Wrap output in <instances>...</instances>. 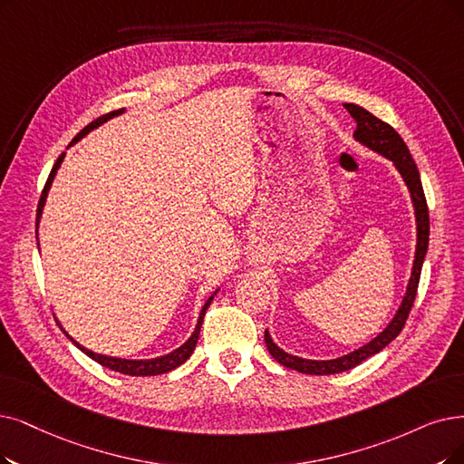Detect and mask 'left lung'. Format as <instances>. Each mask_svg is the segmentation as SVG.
<instances>
[{
	"mask_svg": "<svg viewBox=\"0 0 464 464\" xmlns=\"http://www.w3.org/2000/svg\"><path fill=\"white\" fill-rule=\"evenodd\" d=\"M348 110V114L356 120V131L354 137L362 144H365L372 150L386 156L388 160H392L396 165V169L403 177L407 188L411 192V199L415 206V218H417V249H415V261H413V272L410 277V285H407V293L403 296V303L394 316V320L388 324V327L377 335L372 343H367L365 346L350 352V354L337 358V360H304L299 356H291L287 352H284L280 346H277L272 339L270 333L265 331V343L266 348L272 354L274 360L280 362L282 365L295 369L299 373L306 375H333V373H343L348 372V369L360 365L363 360L372 358L377 352H381L386 344H391L398 335L400 331L405 325L407 316L413 308L415 296H417V287L420 280V268L424 263V255L426 249H429V234H430V220H429V206H426V198L422 190V182L417 165L410 154V148L403 142V139L398 135L396 129L392 125H388L386 121L375 118L372 112H367L365 108L358 104H344Z\"/></svg>",
	"mask_w": 464,
	"mask_h": 464,
	"instance_id": "8db88e82",
	"label": "left lung"
}]
</instances>
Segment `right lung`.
I'll use <instances>...</instances> for the list:
<instances>
[{"mask_svg": "<svg viewBox=\"0 0 464 464\" xmlns=\"http://www.w3.org/2000/svg\"><path fill=\"white\" fill-rule=\"evenodd\" d=\"M123 112V108L121 110H114V112H108V114H104V116H101V118H97L95 121H91L83 131H80L78 133V137L73 139V142L76 140H80L83 135H87L91 129H95V127H99L101 123H104L106 120H110V118H114V116H120ZM63 158H64V154H61L59 156V160L54 161V165H53V169H51V173H49V179H47V182H45V187H44V192H42V198H40V203H38V220L40 222V218H42V211H44V206H45V198H47V192H49V188H51V182H53V179H54V175H57V169L61 168V163H63ZM211 301H213V296H209V301L203 304V308H201V314H199V320H198V325H196V331L192 333V337L184 343L180 348H177V350H173L171 354H165V356H161V358H154V360H121V358H112V356H102V354H95V352H91V350H87L85 346H82L80 343H76L73 341L68 333L64 331V335L76 344L83 354H87L91 360H95L97 363H101L102 367H108V369H112V372H118V373H123V375H131V377H148V375H161V373H168V372H173L175 367H179L180 363H184L187 362L190 356H192V352H194V348H196V343H198V339H199V329H201V322H203V316H206V310H208V306L211 304ZM59 324V322H57ZM61 325V324H59Z\"/></svg>", "mask_w": 464, "mask_h": 464, "instance_id": "obj_1", "label": "right lung"}]
</instances>
